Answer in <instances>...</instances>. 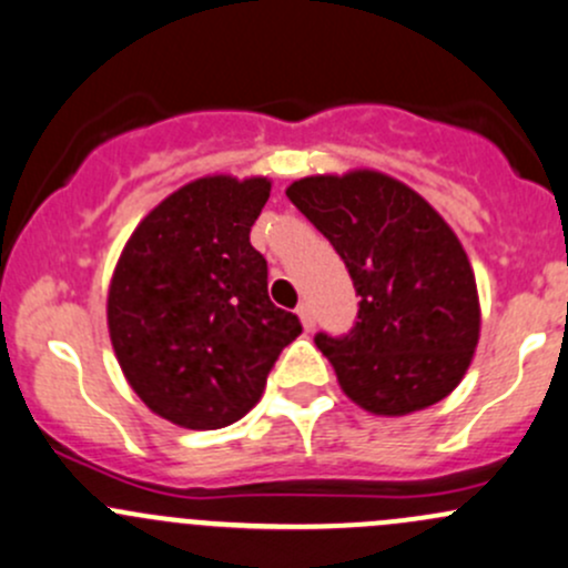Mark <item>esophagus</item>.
Listing matches in <instances>:
<instances>
[{
  "mask_svg": "<svg viewBox=\"0 0 568 568\" xmlns=\"http://www.w3.org/2000/svg\"><path fill=\"white\" fill-rule=\"evenodd\" d=\"M296 313H300V321H302V326H304V329H313V326H315V315H313V307H310V304L307 302H302L300 304V307H296Z\"/></svg>",
  "mask_w": 568,
  "mask_h": 568,
  "instance_id": "esophagus-1",
  "label": "esophagus"
}]
</instances>
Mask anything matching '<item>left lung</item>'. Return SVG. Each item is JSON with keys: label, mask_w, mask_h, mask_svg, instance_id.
<instances>
[{"label": "left lung", "mask_w": 568, "mask_h": 568, "mask_svg": "<svg viewBox=\"0 0 568 568\" xmlns=\"http://www.w3.org/2000/svg\"><path fill=\"white\" fill-rule=\"evenodd\" d=\"M285 195L329 239L362 296L354 329L315 337L339 389L375 416L449 397L481 329L474 268L449 223L408 184L373 169L296 179Z\"/></svg>", "instance_id": "1"}]
</instances>
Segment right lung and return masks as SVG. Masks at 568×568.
<instances>
[{"instance_id": "obj_1", "label": "right lung", "mask_w": 568, "mask_h": 568, "mask_svg": "<svg viewBox=\"0 0 568 568\" xmlns=\"http://www.w3.org/2000/svg\"><path fill=\"white\" fill-rule=\"evenodd\" d=\"M266 176L187 182L135 225L109 285V334L152 414L184 429L234 425L261 399L280 351L302 334L274 307L250 229Z\"/></svg>"}]
</instances>
